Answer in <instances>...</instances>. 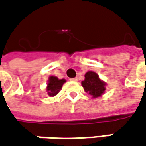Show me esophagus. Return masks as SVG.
<instances>
[{
  "mask_svg": "<svg viewBox=\"0 0 146 146\" xmlns=\"http://www.w3.org/2000/svg\"><path fill=\"white\" fill-rule=\"evenodd\" d=\"M70 80H71V81H77L78 78H70Z\"/></svg>",
  "mask_w": 146,
  "mask_h": 146,
  "instance_id": "34e87169",
  "label": "esophagus"
}]
</instances>
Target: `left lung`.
Here are the masks:
<instances>
[{"instance_id":"left-lung-1","label":"left lung","mask_w":146,"mask_h":146,"mask_svg":"<svg viewBox=\"0 0 146 146\" xmlns=\"http://www.w3.org/2000/svg\"><path fill=\"white\" fill-rule=\"evenodd\" d=\"M82 85L88 94L93 98L101 96L105 91V83L99 79L98 75L94 72H88L85 74V80L82 82Z\"/></svg>"}]
</instances>
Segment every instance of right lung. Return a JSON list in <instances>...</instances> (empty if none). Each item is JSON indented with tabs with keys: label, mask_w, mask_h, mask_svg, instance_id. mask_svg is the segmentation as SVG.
<instances>
[{
	"label": "right lung",
	"mask_w": 146,
	"mask_h": 146,
	"mask_svg": "<svg viewBox=\"0 0 146 146\" xmlns=\"http://www.w3.org/2000/svg\"><path fill=\"white\" fill-rule=\"evenodd\" d=\"M65 82V79H58L56 77H50L49 81L48 83L47 91L49 96L53 97L55 96L56 94L59 92V90L62 88L63 84Z\"/></svg>",
	"instance_id": "add662e5"
}]
</instances>
